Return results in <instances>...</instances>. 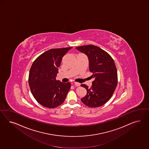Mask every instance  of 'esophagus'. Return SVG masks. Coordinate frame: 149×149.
<instances>
[{
    "label": "esophagus",
    "mask_w": 149,
    "mask_h": 149,
    "mask_svg": "<svg viewBox=\"0 0 149 149\" xmlns=\"http://www.w3.org/2000/svg\"><path fill=\"white\" fill-rule=\"evenodd\" d=\"M74 85L76 86H80V83H79V82H74Z\"/></svg>",
    "instance_id": "34e87169"
}]
</instances>
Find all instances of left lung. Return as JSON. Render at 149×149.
I'll return each instance as SVG.
<instances>
[{"label": "left lung", "instance_id": "left-lung-1", "mask_svg": "<svg viewBox=\"0 0 149 149\" xmlns=\"http://www.w3.org/2000/svg\"><path fill=\"white\" fill-rule=\"evenodd\" d=\"M86 54L89 60V69L94 78L90 88L85 84L81 86L87 90L81 102L90 108L99 107L112 97L117 85V69L113 58L104 50L93 45L76 47Z\"/></svg>", "mask_w": 149, "mask_h": 149}]
</instances>
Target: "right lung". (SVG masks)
<instances>
[{"label":"right lung","mask_w":149,"mask_h":149,"mask_svg":"<svg viewBox=\"0 0 149 149\" xmlns=\"http://www.w3.org/2000/svg\"><path fill=\"white\" fill-rule=\"evenodd\" d=\"M72 47L52 49L40 55L34 61L29 74V85L36 101L48 108L63 103L71 84L56 80L63 56Z\"/></svg>","instance_id":"obj_1"}]
</instances>
